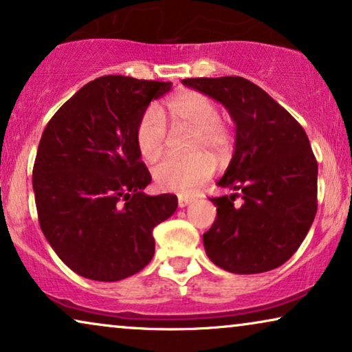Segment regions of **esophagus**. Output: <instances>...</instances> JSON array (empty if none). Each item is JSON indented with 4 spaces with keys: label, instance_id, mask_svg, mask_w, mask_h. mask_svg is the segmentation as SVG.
I'll return each instance as SVG.
<instances>
[{
    "label": "esophagus",
    "instance_id": "34e87169",
    "mask_svg": "<svg viewBox=\"0 0 352 352\" xmlns=\"http://www.w3.org/2000/svg\"><path fill=\"white\" fill-rule=\"evenodd\" d=\"M189 204H192L190 197H187V195L177 197V205H179V208H184V206H187Z\"/></svg>",
    "mask_w": 352,
    "mask_h": 352
}]
</instances>
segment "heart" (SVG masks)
<instances>
[{"mask_svg":"<svg viewBox=\"0 0 352 352\" xmlns=\"http://www.w3.org/2000/svg\"><path fill=\"white\" fill-rule=\"evenodd\" d=\"M163 115L170 122L173 131L192 133L190 155L208 152L218 160L228 155L232 134L228 124L219 118L218 104L200 91L187 89L168 100L165 112L148 107L141 115L134 129V141L144 160L155 162L165 148L168 131ZM213 171V162L206 155H195L189 160L165 158L153 166L152 177L158 189L190 194L197 186L208 179Z\"/></svg>","mask_w":352,"mask_h":352,"instance_id":"1","label":"heart"}]
</instances>
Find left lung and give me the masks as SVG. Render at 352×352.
Listing matches in <instances>:
<instances>
[{
	"instance_id": "left-lung-1",
	"label": "left lung",
	"mask_w": 352,
	"mask_h": 352,
	"mask_svg": "<svg viewBox=\"0 0 352 352\" xmlns=\"http://www.w3.org/2000/svg\"><path fill=\"white\" fill-rule=\"evenodd\" d=\"M229 110L235 151L218 186L234 194L210 199L216 219L205 252L234 274L272 271L293 256L317 211V160L300 123L242 76L187 78ZM237 198L240 202H235Z\"/></svg>"
}]
</instances>
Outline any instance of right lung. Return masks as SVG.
I'll use <instances>...</instances> for the list:
<instances>
[{"label":"right lung","mask_w":352,"mask_h":352,"mask_svg":"<svg viewBox=\"0 0 352 352\" xmlns=\"http://www.w3.org/2000/svg\"><path fill=\"white\" fill-rule=\"evenodd\" d=\"M170 81L107 75L75 93L46 124L33 165L38 221L72 271L115 282L155 252L152 230L177 208L173 194L147 195L152 176L134 141L151 100Z\"/></svg>","instance_id":"1"}]
</instances>
